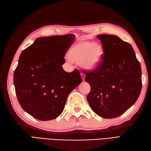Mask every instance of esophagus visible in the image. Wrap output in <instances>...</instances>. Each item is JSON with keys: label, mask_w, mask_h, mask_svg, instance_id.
Instances as JSON below:
<instances>
[{"label": "esophagus", "mask_w": 151, "mask_h": 151, "mask_svg": "<svg viewBox=\"0 0 151 151\" xmlns=\"http://www.w3.org/2000/svg\"><path fill=\"white\" fill-rule=\"evenodd\" d=\"M81 78L83 81H84V79H85V76H84L83 73H81Z\"/></svg>", "instance_id": "obj_1"}]
</instances>
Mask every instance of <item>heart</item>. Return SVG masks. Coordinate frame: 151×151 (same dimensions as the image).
<instances>
[{"label": "heart", "mask_w": 151, "mask_h": 151, "mask_svg": "<svg viewBox=\"0 0 151 151\" xmlns=\"http://www.w3.org/2000/svg\"><path fill=\"white\" fill-rule=\"evenodd\" d=\"M104 55L102 45L93 42L80 40L69 50L68 59L77 64H80L86 71H93L101 65Z\"/></svg>", "instance_id": "obj_1"}]
</instances>
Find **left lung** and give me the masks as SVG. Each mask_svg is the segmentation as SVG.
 <instances>
[{"mask_svg": "<svg viewBox=\"0 0 151 151\" xmlns=\"http://www.w3.org/2000/svg\"><path fill=\"white\" fill-rule=\"evenodd\" d=\"M104 55L99 67L86 72L91 86L87 100L93 111L102 118L120 116L137 101L142 90L140 63L129 43L118 36L100 35Z\"/></svg>", "mask_w": 151, "mask_h": 151, "instance_id": "1", "label": "left lung"}]
</instances>
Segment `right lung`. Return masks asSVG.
Returning <instances> with one entry per match:
<instances>
[{
	"instance_id": "obj_1",
	"label": "right lung",
	"mask_w": 151,
	"mask_h": 151,
	"mask_svg": "<svg viewBox=\"0 0 151 151\" xmlns=\"http://www.w3.org/2000/svg\"><path fill=\"white\" fill-rule=\"evenodd\" d=\"M74 38L71 34L38 38L20 54L13 76L16 95L21 107L36 119H56L82 82L78 70L68 73L62 67Z\"/></svg>"
}]
</instances>
